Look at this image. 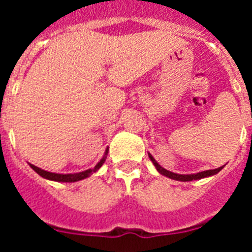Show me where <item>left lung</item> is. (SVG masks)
I'll return each instance as SVG.
<instances>
[{
  "label": "left lung",
  "instance_id": "1",
  "mask_svg": "<svg viewBox=\"0 0 252 252\" xmlns=\"http://www.w3.org/2000/svg\"><path fill=\"white\" fill-rule=\"evenodd\" d=\"M149 158H150V160L153 161V164L155 165V168H157V170L159 171L160 174L165 175V177L170 178V179H174V180H180V182H190V180H198V179H202V178H207V177H211V175H215L217 174L218 171L221 170L223 166H220V168L217 169H212V170H204V171H201V173H197V174H177V173H173V171H169L166 170V169H164L162 166H160L159 164H158V161L155 159H154L153 157H151V154H149Z\"/></svg>",
  "mask_w": 252,
  "mask_h": 252
}]
</instances>
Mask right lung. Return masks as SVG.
<instances>
[{"instance_id": "1", "label": "right lung", "mask_w": 252, "mask_h": 252, "mask_svg": "<svg viewBox=\"0 0 252 252\" xmlns=\"http://www.w3.org/2000/svg\"><path fill=\"white\" fill-rule=\"evenodd\" d=\"M107 153H108V149H107L106 153H104V155H103V158L99 160V162L94 166V168L88 169V170H86V171H81V173H74V174H57V173H50V171L43 170V169L37 168V166L32 165V164H30V166L34 169L35 171H36L40 177L45 178V179L54 180V182H69V183H72V182H78V180L86 179V178L90 177L91 174H93L94 171L98 170V169L103 165V162L106 161Z\"/></svg>"}]
</instances>
